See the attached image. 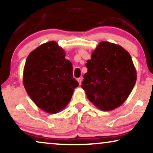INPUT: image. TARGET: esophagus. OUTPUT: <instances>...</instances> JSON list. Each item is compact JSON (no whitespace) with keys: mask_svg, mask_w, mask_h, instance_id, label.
<instances>
[{"mask_svg":"<svg viewBox=\"0 0 153 153\" xmlns=\"http://www.w3.org/2000/svg\"><path fill=\"white\" fill-rule=\"evenodd\" d=\"M77 81H78V82H79V85H81V81H82V79H81V78H78V79H77Z\"/></svg>","mask_w":153,"mask_h":153,"instance_id":"34e87169","label":"esophagus"}]
</instances>
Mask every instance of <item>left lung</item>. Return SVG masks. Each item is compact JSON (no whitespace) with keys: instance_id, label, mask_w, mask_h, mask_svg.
<instances>
[{"instance_id":"left-lung-1","label":"left lung","mask_w":153,"mask_h":153,"mask_svg":"<svg viewBox=\"0 0 153 153\" xmlns=\"http://www.w3.org/2000/svg\"><path fill=\"white\" fill-rule=\"evenodd\" d=\"M85 66L88 72L81 87L89 101L105 111L122 105L137 81L130 54L120 45L101 42Z\"/></svg>"}]
</instances>
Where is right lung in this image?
Instances as JSON below:
<instances>
[{"instance_id": "right-lung-1", "label": "right lung", "mask_w": 153, "mask_h": 153, "mask_svg": "<svg viewBox=\"0 0 153 153\" xmlns=\"http://www.w3.org/2000/svg\"><path fill=\"white\" fill-rule=\"evenodd\" d=\"M72 64L56 42L43 44L27 57L23 82L33 102L49 114H56L70 102L79 83Z\"/></svg>"}]
</instances>
